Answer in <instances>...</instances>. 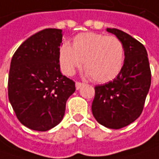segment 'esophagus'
Wrapping results in <instances>:
<instances>
[{
	"label": "esophagus",
	"mask_w": 159,
	"mask_h": 159,
	"mask_svg": "<svg viewBox=\"0 0 159 159\" xmlns=\"http://www.w3.org/2000/svg\"><path fill=\"white\" fill-rule=\"evenodd\" d=\"M75 85H76V89H80V88H81V87H82L83 83L78 82V81H77V82L75 83Z\"/></svg>",
	"instance_id": "obj_1"
}]
</instances>
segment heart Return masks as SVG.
Wrapping results in <instances>:
<instances>
[{"label": "heart", "mask_w": 159, "mask_h": 159, "mask_svg": "<svg viewBox=\"0 0 159 159\" xmlns=\"http://www.w3.org/2000/svg\"><path fill=\"white\" fill-rule=\"evenodd\" d=\"M58 60L65 75H73L84 62L87 76L95 82L105 83L114 80L122 70L125 48L117 37L84 33L74 37L72 47L66 42L61 46Z\"/></svg>", "instance_id": "obj_1"}]
</instances>
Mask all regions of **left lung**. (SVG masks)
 Listing matches in <instances>:
<instances>
[{
  "label": "left lung",
  "instance_id": "left-lung-1",
  "mask_svg": "<svg viewBox=\"0 0 159 159\" xmlns=\"http://www.w3.org/2000/svg\"><path fill=\"white\" fill-rule=\"evenodd\" d=\"M125 48L124 65L112 81L95 87L92 113L102 125L119 129L133 123L143 112L151 83L145 47L125 32L107 28Z\"/></svg>",
  "mask_w": 159,
  "mask_h": 159
}]
</instances>
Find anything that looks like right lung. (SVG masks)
Here are the masks:
<instances>
[{"mask_svg":"<svg viewBox=\"0 0 159 159\" xmlns=\"http://www.w3.org/2000/svg\"><path fill=\"white\" fill-rule=\"evenodd\" d=\"M62 30L48 28L25 40L13 55L8 95L17 119L35 131H48L64 118L75 82L60 71Z\"/></svg>","mask_w":159,"mask_h":159,"instance_id":"obj_1","label":"right lung"}]
</instances>
